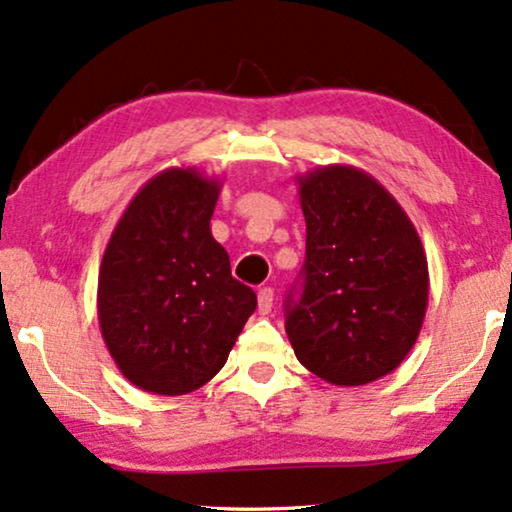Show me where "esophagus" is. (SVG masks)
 Masks as SVG:
<instances>
[{
    "mask_svg": "<svg viewBox=\"0 0 512 512\" xmlns=\"http://www.w3.org/2000/svg\"><path fill=\"white\" fill-rule=\"evenodd\" d=\"M272 303H275V291H272L270 286L258 291V312L268 314L272 310Z\"/></svg>",
    "mask_w": 512,
    "mask_h": 512,
    "instance_id": "1",
    "label": "esophagus"
}]
</instances>
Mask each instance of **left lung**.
<instances>
[{
    "mask_svg": "<svg viewBox=\"0 0 512 512\" xmlns=\"http://www.w3.org/2000/svg\"><path fill=\"white\" fill-rule=\"evenodd\" d=\"M296 181L307 235L303 291L286 300V335L310 373L361 387L394 373L422 331V240L394 195L359 167L321 165Z\"/></svg>",
    "mask_w": 512,
    "mask_h": 512,
    "instance_id": "1",
    "label": "left lung"
}]
</instances>
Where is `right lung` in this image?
<instances>
[{
	"instance_id": "add662e5",
	"label": "right lung",
	"mask_w": 512,
	"mask_h": 512,
	"mask_svg": "<svg viewBox=\"0 0 512 512\" xmlns=\"http://www.w3.org/2000/svg\"><path fill=\"white\" fill-rule=\"evenodd\" d=\"M223 181L170 167L139 188L104 249L97 319L128 382L184 396L226 366L256 310V293L230 275L212 221Z\"/></svg>"
}]
</instances>
